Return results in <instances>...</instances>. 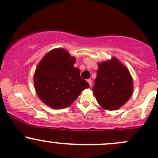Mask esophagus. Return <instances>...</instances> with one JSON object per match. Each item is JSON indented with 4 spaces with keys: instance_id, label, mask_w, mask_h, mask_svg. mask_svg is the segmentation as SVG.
I'll return each instance as SVG.
<instances>
[{
    "instance_id": "esophagus-1",
    "label": "esophagus",
    "mask_w": 158,
    "mask_h": 158,
    "mask_svg": "<svg viewBox=\"0 0 158 158\" xmlns=\"http://www.w3.org/2000/svg\"><path fill=\"white\" fill-rule=\"evenodd\" d=\"M87 82H88V84H89V85L90 86L93 85V82H92V80H91V79H88Z\"/></svg>"
}]
</instances>
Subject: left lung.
<instances>
[{
    "mask_svg": "<svg viewBox=\"0 0 158 158\" xmlns=\"http://www.w3.org/2000/svg\"><path fill=\"white\" fill-rule=\"evenodd\" d=\"M98 66L93 94L102 108L118 110L133 94V78L128 69L116 58L99 63Z\"/></svg>",
    "mask_w": 158,
    "mask_h": 158,
    "instance_id": "8db88e82",
    "label": "left lung"
}]
</instances>
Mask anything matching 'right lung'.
I'll list each match as a JSON object with an SVG mask.
<instances>
[{
  "label": "right lung",
  "instance_id": "right-lung-1",
  "mask_svg": "<svg viewBox=\"0 0 158 158\" xmlns=\"http://www.w3.org/2000/svg\"><path fill=\"white\" fill-rule=\"evenodd\" d=\"M75 57L65 49L56 48L47 53L39 62L34 75L37 94L44 104L54 109L72 105L89 84L74 68Z\"/></svg>",
  "mask_w": 158,
  "mask_h": 158
}]
</instances>
